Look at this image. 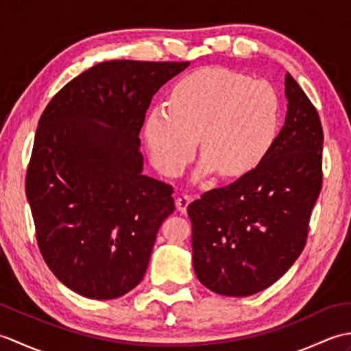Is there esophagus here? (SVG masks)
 Instances as JSON below:
<instances>
[{
    "label": "esophagus",
    "instance_id": "obj_1",
    "mask_svg": "<svg viewBox=\"0 0 351 351\" xmlns=\"http://www.w3.org/2000/svg\"><path fill=\"white\" fill-rule=\"evenodd\" d=\"M191 200H193V197L190 195H182V196H180V197L176 199V208L181 213H185V211H187L189 205L191 204Z\"/></svg>",
    "mask_w": 351,
    "mask_h": 351
}]
</instances>
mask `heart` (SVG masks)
<instances>
[{
	"instance_id": "b5f03b06",
	"label": "heart",
	"mask_w": 351,
	"mask_h": 351,
	"mask_svg": "<svg viewBox=\"0 0 351 351\" xmlns=\"http://www.w3.org/2000/svg\"><path fill=\"white\" fill-rule=\"evenodd\" d=\"M279 122V98L271 84L225 68L189 73L170 95L169 107L149 113L145 138L156 167L178 176L196 154L204 171L240 176L255 169L270 149Z\"/></svg>"
}]
</instances>
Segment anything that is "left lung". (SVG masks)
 Returning <instances> with one entry per match:
<instances>
[{"label": "left lung", "mask_w": 351, "mask_h": 351, "mask_svg": "<svg viewBox=\"0 0 351 351\" xmlns=\"http://www.w3.org/2000/svg\"><path fill=\"white\" fill-rule=\"evenodd\" d=\"M285 125L258 166L189 205L193 267L208 289L245 297L288 271L308 240L323 185V126L287 73Z\"/></svg>", "instance_id": "1"}]
</instances>
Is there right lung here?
<instances>
[{
  "label": "right lung",
  "instance_id": "obj_1",
  "mask_svg": "<svg viewBox=\"0 0 351 351\" xmlns=\"http://www.w3.org/2000/svg\"><path fill=\"white\" fill-rule=\"evenodd\" d=\"M189 64L98 63L60 88L39 119L25 176L37 245L56 278L88 299L138 285L175 211L173 187L141 175L138 136L152 96Z\"/></svg>",
  "mask_w": 351,
  "mask_h": 351
}]
</instances>
